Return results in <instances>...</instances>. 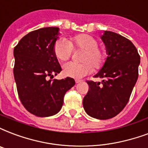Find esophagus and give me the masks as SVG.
<instances>
[{"mask_svg": "<svg viewBox=\"0 0 148 148\" xmlns=\"http://www.w3.org/2000/svg\"><path fill=\"white\" fill-rule=\"evenodd\" d=\"M81 81L82 80H80V79H75V83H80Z\"/></svg>", "mask_w": 148, "mask_h": 148, "instance_id": "34e87169", "label": "esophagus"}]
</instances>
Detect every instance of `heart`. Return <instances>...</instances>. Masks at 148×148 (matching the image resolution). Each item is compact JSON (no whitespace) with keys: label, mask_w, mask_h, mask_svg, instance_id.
Listing matches in <instances>:
<instances>
[{"label":"heart","mask_w":148,"mask_h":148,"mask_svg":"<svg viewBox=\"0 0 148 148\" xmlns=\"http://www.w3.org/2000/svg\"><path fill=\"white\" fill-rule=\"evenodd\" d=\"M73 48L83 50L80 58L82 63H65L63 65V74L65 76L83 78L92 72V66L95 69H99L104 65L106 53L103 49L98 47V41L94 36L79 34L73 36L70 42L65 38L58 39L54 45V55L60 61H66L71 57Z\"/></svg>","instance_id":"heart-1"}]
</instances>
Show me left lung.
I'll use <instances>...</instances> for the list:
<instances>
[{
  "instance_id": "8db88e82",
  "label": "left lung",
  "mask_w": 148,
  "mask_h": 148,
  "mask_svg": "<svg viewBox=\"0 0 148 148\" xmlns=\"http://www.w3.org/2000/svg\"><path fill=\"white\" fill-rule=\"evenodd\" d=\"M101 38L108 56L94 77L102 81H87L90 88L83 104L87 115L104 120L115 117L128 103L138 78L140 57L133 43L118 33L104 31Z\"/></svg>"
}]
</instances>
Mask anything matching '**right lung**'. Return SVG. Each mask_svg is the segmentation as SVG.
<instances>
[{
	"instance_id": "right-lung-1",
	"label": "right lung",
	"mask_w": 148,
	"mask_h": 148,
	"mask_svg": "<svg viewBox=\"0 0 148 148\" xmlns=\"http://www.w3.org/2000/svg\"><path fill=\"white\" fill-rule=\"evenodd\" d=\"M58 35V27L41 28L23 36L14 48V77L19 99L28 112L38 117L57 114L65 94L75 85L70 77L51 79L62 71L54 53Z\"/></svg>"
}]
</instances>
